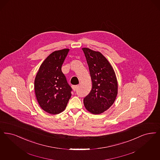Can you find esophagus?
<instances>
[{
  "label": "esophagus",
  "mask_w": 160,
  "mask_h": 160,
  "mask_svg": "<svg viewBox=\"0 0 160 160\" xmlns=\"http://www.w3.org/2000/svg\"><path fill=\"white\" fill-rule=\"evenodd\" d=\"M77 88H78V86H77V85L72 86V89L74 90V91H76L77 90Z\"/></svg>",
  "instance_id": "1"
}]
</instances>
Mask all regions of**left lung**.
<instances>
[{
	"label": "left lung",
	"mask_w": 160,
	"mask_h": 160,
	"mask_svg": "<svg viewBox=\"0 0 160 160\" xmlns=\"http://www.w3.org/2000/svg\"><path fill=\"white\" fill-rule=\"evenodd\" d=\"M92 82L89 94L83 99L86 109L93 114H100L109 108L118 93L115 71L107 59L99 52L83 48Z\"/></svg>",
	"instance_id": "8db88e82"
}]
</instances>
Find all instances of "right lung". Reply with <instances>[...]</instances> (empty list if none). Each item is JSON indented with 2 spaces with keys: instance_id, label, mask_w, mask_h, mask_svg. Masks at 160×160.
<instances>
[{
  "instance_id": "add662e5",
  "label": "right lung",
  "mask_w": 160,
  "mask_h": 160,
  "mask_svg": "<svg viewBox=\"0 0 160 160\" xmlns=\"http://www.w3.org/2000/svg\"><path fill=\"white\" fill-rule=\"evenodd\" d=\"M69 49L53 52L41 64L34 80L35 94L41 108L58 114L66 108L72 89L61 68Z\"/></svg>"
}]
</instances>
